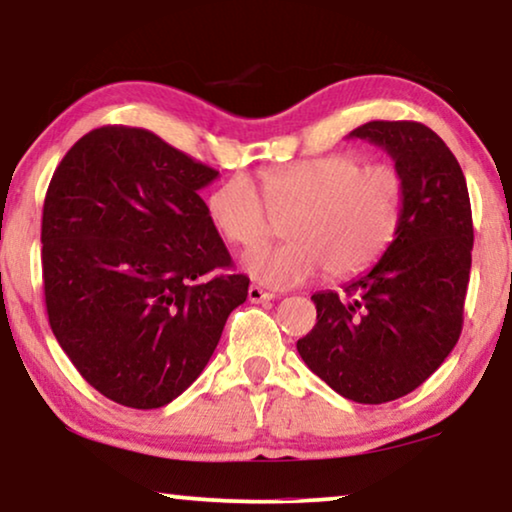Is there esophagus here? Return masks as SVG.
Returning a JSON list of instances; mask_svg holds the SVG:
<instances>
[{
	"mask_svg": "<svg viewBox=\"0 0 512 512\" xmlns=\"http://www.w3.org/2000/svg\"><path fill=\"white\" fill-rule=\"evenodd\" d=\"M249 300L251 303H263V300H272L275 298V293H270V291H265V289H261V286H256V284H251L249 286Z\"/></svg>",
	"mask_w": 512,
	"mask_h": 512,
	"instance_id": "34e87169",
	"label": "esophagus"
}]
</instances>
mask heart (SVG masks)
Returning a JSON list of instances; mask_svg holds the SVG:
<instances>
[{"mask_svg":"<svg viewBox=\"0 0 512 512\" xmlns=\"http://www.w3.org/2000/svg\"><path fill=\"white\" fill-rule=\"evenodd\" d=\"M258 191L237 172L207 198L214 228L251 249L286 221V244L244 256L256 282L286 289L317 275L349 279L373 268L396 240L405 186L391 163H363L356 153H328L261 174Z\"/></svg>","mask_w":512,"mask_h":512,"instance_id":"1","label":"heart"}]
</instances>
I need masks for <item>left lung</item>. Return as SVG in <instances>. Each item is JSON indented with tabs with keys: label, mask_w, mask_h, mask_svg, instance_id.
I'll list each match as a JSON object with an SVG mask.
<instances>
[{
	"label": "left lung",
	"mask_w": 512,
	"mask_h": 512,
	"mask_svg": "<svg viewBox=\"0 0 512 512\" xmlns=\"http://www.w3.org/2000/svg\"><path fill=\"white\" fill-rule=\"evenodd\" d=\"M349 137L394 158L405 186L401 228L375 268L345 286V296L314 293L317 324L296 347L333 391L377 405L415 391L457 345L473 216L464 172L431 128L370 121Z\"/></svg>",
	"instance_id": "8db88e82"
}]
</instances>
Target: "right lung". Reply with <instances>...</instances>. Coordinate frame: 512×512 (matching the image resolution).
I'll return each mask as SVG.
<instances>
[{
	"mask_svg": "<svg viewBox=\"0 0 512 512\" xmlns=\"http://www.w3.org/2000/svg\"><path fill=\"white\" fill-rule=\"evenodd\" d=\"M216 177L128 125L90 130L55 167L41 219L48 324L114 403L153 410L184 394L247 300L200 198Z\"/></svg>",
	"mask_w": 512,
	"mask_h": 512,
	"instance_id": "right-lung-1",
	"label": "right lung"
}]
</instances>
